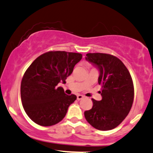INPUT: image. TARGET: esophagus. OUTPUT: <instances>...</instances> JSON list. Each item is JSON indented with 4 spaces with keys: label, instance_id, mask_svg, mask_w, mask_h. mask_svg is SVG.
<instances>
[{
    "label": "esophagus",
    "instance_id": "esophagus-1",
    "mask_svg": "<svg viewBox=\"0 0 153 153\" xmlns=\"http://www.w3.org/2000/svg\"><path fill=\"white\" fill-rule=\"evenodd\" d=\"M83 97H83V96L82 95V94H78V95H77V99H78V100H80L83 99Z\"/></svg>",
    "mask_w": 153,
    "mask_h": 153
}]
</instances>
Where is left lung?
<instances>
[{"label": "left lung", "instance_id": "1", "mask_svg": "<svg viewBox=\"0 0 153 153\" xmlns=\"http://www.w3.org/2000/svg\"><path fill=\"white\" fill-rule=\"evenodd\" d=\"M86 60L99 70L102 100L92 99L93 106L84 112L85 118L96 129L112 130L125 120L133 105L134 88L131 74L121 60L110 54L87 53Z\"/></svg>", "mask_w": 153, "mask_h": 153}]
</instances>
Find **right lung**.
<instances>
[{
    "label": "right lung",
    "instance_id": "right-lung-1",
    "mask_svg": "<svg viewBox=\"0 0 153 153\" xmlns=\"http://www.w3.org/2000/svg\"><path fill=\"white\" fill-rule=\"evenodd\" d=\"M81 59V53L50 51L32 62L20 86L22 106L32 121L42 126H51L63 120L77 97L66 94L57 85L65 83Z\"/></svg>",
    "mask_w": 153,
    "mask_h": 153
}]
</instances>
